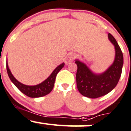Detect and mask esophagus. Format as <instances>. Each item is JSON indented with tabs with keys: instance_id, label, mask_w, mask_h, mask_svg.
<instances>
[{
	"instance_id": "obj_1",
	"label": "esophagus",
	"mask_w": 131,
	"mask_h": 131,
	"mask_svg": "<svg viewBox=\"0 0 131 131\" xmlns=\"http://www.w3.org/2000/svg\"><path fill=\"white\" fill-rule=\"evenodd\" d=\"M76 54L74 52H69L67 55V59H66V64H69L70 62L73 61V59L75 58Z\"/></svg>"
}]
</instances>
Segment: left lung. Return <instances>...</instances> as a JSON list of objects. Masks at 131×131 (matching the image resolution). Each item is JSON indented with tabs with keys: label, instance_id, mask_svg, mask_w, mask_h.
Segmentation results:
<instances>
[{
	"label": "left lung",
	"instance_id": "1",
	"mask_svg": "<svg viewBox=\"0 0 131 131\" xmlns=\"http://www.w3.org/2000/svg\"><path fill=\"white\" fill-rule=\"evenodd\" d=\"M108 38L115 46V58L113 64L103 73H94L83 62L79 59L75 61L77 65V89L81 95L86 97L96 99L109 93L116 87L121 76L124 64L122 52L110 33L108 34Z\"/></svg>",
	"mask_w": 131,
	"mask_h": 131
}]
</instances>
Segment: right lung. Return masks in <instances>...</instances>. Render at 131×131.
Segmentation results:
<instances>
[{
  "label": "right lung",
  "instance_id": "obj_1",
  "mask_svg": "<svg viewBox=\"0 0 131 131\" xmlns=\"http://www.w3.org/2000/svg\"><path fill=\"white\" fill-rule=\"evenodd\" d=\"M64 66V63H63L62 64H59L58 67L54 69V70L52 72L49 77L45 81H43L40 84L35 86H28V85L24 84L19 82L15 78L13 74L11 73L9 68L7 61H6V68H7V74L11 82L16 86V87L27 96L31 98H37L41 97L45 95L49 94L50 91L52 90L54 86L56 77L58 72L63 68Z\"/></svg>",
  "mask_w": 131,
  "mask_h": 131
}]
</instances>
